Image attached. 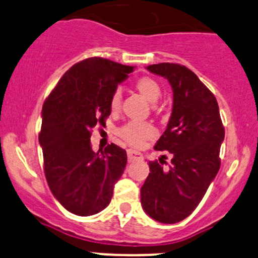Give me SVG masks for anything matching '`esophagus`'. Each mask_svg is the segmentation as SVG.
Wrapping results in <instances>:
<instances>
[{
	"mask_svg": "<svg viewBox=\"0 0 258 258\" xmlns=\"http://www.w3.org/2000/svg\"><path fill=\"white\" fill-rule=\"evenodd\" d=\"M127 158H128L130 162H132L136 161V160H141L143 156H142V154L139 152H136V150L133 149H128L127 150Z\"/></svg>",
	"mask_w": 258,
	"mask_h": 258,
	"instance_id": "esophagus-1",
	"label": "esophagus"
}]
</instances>
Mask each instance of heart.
I'll return each mask as SVG.
<instances>
[{
    "label": "heart",
    "instance_id": "obj_1",
    "mask_svg": "<svg viewBox=\"0 0 258 258\" xmlns=\"http://www.w3.org/2000/svg\"><path fill=\"white\" fill-rule=\"evenodd\" d=\"M136 88L144 98L150 103H155L161 97V86L155 79L149 76H143L136 81ZM121 91L115 90L110 97V109L112 112L120 110L121 106ZM120 136L127 143L133 147H141L147 139L153 138L156 135L155 128L148 122H139V121H130L120 128Z\"/></svg>",
    "mask_w": 258,
    "mask_h": 258
}]
</instances>
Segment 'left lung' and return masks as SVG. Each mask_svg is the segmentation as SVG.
Segmentation results:
<instances>
[{"label": "left lung", "mask_w": 258, "mask_h": 258, "mask_svg": "<svg viewBox=\"0 0 258 258\" xmlns=\"http://www.w3.org/2000/svg\"><path fill=\"white\" fill-rule=\"evenodd\" d=\"M168 80L173 108L167 128L154 149L171 153V165L149 161V176L141 188L144 211L161 223H177L197 209L221 166L224 139L217 100L190 69L160 63L147 68Z\"/></svg>", "instance_id": "8db88e82"}]
</instances>
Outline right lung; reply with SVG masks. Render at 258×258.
Wrapping results in <instances>:
<instances>
[{
  "label": "right lung",
  "mask_w": 258,
  "mask_h": 258,
  "mask_svg": "<svg viewBox=\"0 0 258 258\" xmlns=\"http://www.w3.org/2000/svg\"><path fill=\"white\" fill-rule=\"evenodd\" d=\"M135 67L92 57L74 64L43 103L38 141L43 171L55 199L78 216H91L110 203L126 167V150L111 143L94 153L92 128L105 125L110 97Z\"/></svg>",
  "instance_id": "1"
}]
</instances>
